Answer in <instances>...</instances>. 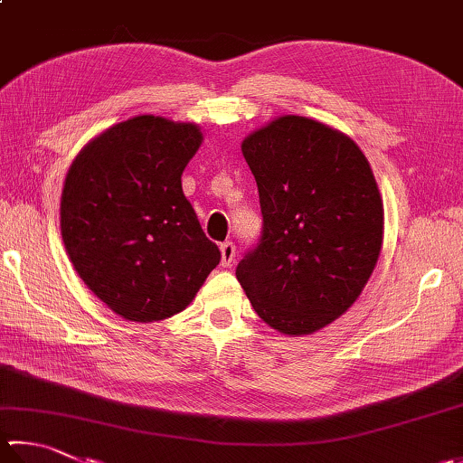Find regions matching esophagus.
<instances>
[{
  "mask_svg": "<svg viewBox=\"0 0 463 463\" xmlns=\"http://www.w3.org/2000/svg\"><path fill=\"white\" fill-rule=\"evenodd\" d=\"M220 251H222V266L228 268L233 264V258H235V246L233 241H223L220 246Z\"/></svg>",
  "mask_w": 463,
  "mask_h": 463,
  "instance_id": "esophagus-1",
  "label": "esophagus"
}]
</instances>
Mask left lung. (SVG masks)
<instances>
[{
	"instance_id": "1",
	"label": "left lung",
	"mask_w": 463,
	"mask_h": 463,
	"mask_svg": "<svg viewBox=\"0 0 463 463\" xmlns=\"http://www.w3.org/2000/svg\"><path fill=\"white\" fill-rule=\"evenodd\" d=\"M264 225L235 268L258 317L284 335H312L359 298L383 246V199L353 138L284 115L248 135Z\"/></svg>"
}]
</instances>
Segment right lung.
I'll return each instance as SVG.
<instances>
[{
	"label": "right lung",
	"instance_id": "1",
	"mask_svg": "<svg viewBox=\"0 0 463 463\" xmlns=\"http://www.w3.org/2000/svg\"><path fill=\"white\" fill-rule=\"evenodd\" d=\"M202 141L194 123L143 115L94 137L70 165L60 202L68 258L125 320L181 312L220 264L181 187Z\"/></svg>",
	"mask_w": 463,
	"mask_h": 463
}]
</instances>
